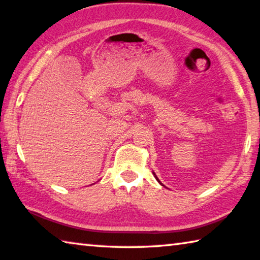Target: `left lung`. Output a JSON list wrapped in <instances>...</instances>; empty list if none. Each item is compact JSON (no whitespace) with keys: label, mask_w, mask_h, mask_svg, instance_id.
Returning <instances> with one entry per match:
<instances>
[{"label":"left lung","mask_w":260,"mask_h":260,"mask_svg":"<svg viewBox=\"0 0 260 260\" xmlns=\"http://www.w3.org/2000/svg\"><path fill=\"white\" fill-rule=\"evenodd\" d=\"M153 175H154V177H155V179H157V181H158V182H159V183H160V181H159V179H158V177H157V176H155V174H154V173H153ZM160 184H161V183H160Z\"/></svg>","instance_id":"8db88e82"}]
</instances>
